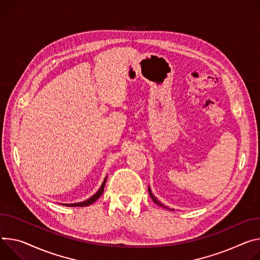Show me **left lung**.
Segmentation results:
<instances>
[{
  "label": "left lung",
  "mask_w": 260,
  "mask_h": 260,
  "mask_svg": "<svg viewBox=\"0 0 260 260\" xmlns=\"http://www.w3.org/2000/svg\"><path fill=\"white\" fill-rule=\"evenodd\" d=\"M148 191H149V195H150V197L152 198V200H153V202H154V203H156L157 205H159V206H161V207H166V206H165L164 204H161V202H159V201L154 197V195H152L151 190H150V187H148ZM166 208H168V209H169V207H166Z\"/></svg>",
  "instance_id": "8db88e82"
}]
</instances>
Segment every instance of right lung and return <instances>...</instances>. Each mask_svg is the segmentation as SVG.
Returning <instances> with one entry per match:
<instances>
[{
    "label": "right lung",
    "mask_w": 260,
    "mask_h": 260,
    "mask_svg": "<svg viewBox=\"0 0 260 260\" xmlns=\"http://www.w3.org/2000/svg\"><path fill=\"white\" fill-rule=\"evenodd\" d=\"M106 180H107V177L105 178V180H104V182H103V184H102V186H101L100 190H99L95 194H94L92 197H90L89 199H87V200H85V201H83V202H79V203H70V204H63V205H66V206H72V207H77V206L84 207V206H88V205L92 204L93 202H95V201H96V200L102 196V194H103V192H104L105 184H106Z\"/></svg>",
    "instance_id": "1"
}]
</instances>
